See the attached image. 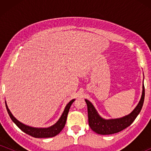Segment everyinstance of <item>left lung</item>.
<instances>
[{
    "instance_id": "obj_1",
    "label": "left lung",
    "mask_w": 151,
    "mask_h": 151,
    "mask_svg": "<svg viewBox=\"0 0 151 151\" xmlns=\"http://www.w3.org/2000/svg\"><path fill=\"white\" fill-rule=\"evenodd\" d=\"M145 98V87L143 85V92L139 103L137 105L134 110L129 115L126 116L120 119H106L99 115L92 104L85 99L87 104L88 109V119L89 125L94 132L101 135H109L116 133L126 129L134 121L137 116L141 112L142 106L143 105Z\"/></svg>"
}]
</instances>
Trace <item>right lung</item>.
<instances>
[{
    "instance_id": "1",
    "label": "right lung",
    "mask_w": 151,
    "mask_h": 151,
    "mask_svg": "<svg viewBox=\"0 0 151 151\" xmlns=\"http://www.w3.org/2000/svg\"><path fill=\"white\" fill-rule=\"evenodd\" d=\"M75 99H72V101H70L68 103V104L66 106L65 111H64L63 114L60 117V119H59V121L55 125L50 126L49 128H43V129H38V128H33L30 127V126H26L25 124H22L20 121L17 120L13 116V114H11V112L10 111L9 109H8V106H7L6 103V106L7 111H8V114H9L10 119H12V121L16 124V126L22 130L23 132H25L27 134L30 135V136L35 137V138H50V137H53L57 136L59 134L63 128L65 127L66 121H67V115H68L69 111H70V108L72 105V104L73 103Z\"/></svg>"
}]
</instances>
